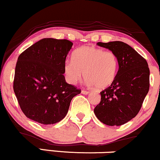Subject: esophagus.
<instances>
[{
    "mask_svg": "<svg viewBox=\"0 0 160 160\" xmlns=\"http://www.w3.org/2000/svg\"><path fill=\"white\" fill-rule=\"evenodd\" d=\"M89 92V91H87V90H82V91H81V93H82V94H84V95L88 94Z\"/></svg>",
    "mask_w": 160,
    "mask_h": 160,
    "instance_id": "esophagus-1",
    "label": "esophagus"
}]
</instances>
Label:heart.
<instances>
[{
	"mask_svg": "<svg viewBox=\"0 0 160 160\" xmlns=\"http://www.w3.org/2000/svg\"><path fill=\"white\" fill-rule=\"evenodd\" d=\"M118 60L112 51L93 46H83L76 49L72 60L64 64V74L66 81L74 85L83 77L89 86L105 89L113 83L116 77Z\"/></svg>",
	"mask_w": 160,
	"mask_h": 160,
	"instance_id": "b5f03b06",
	"label": "heart"
}]
</instances>
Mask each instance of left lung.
Here are the masks:
<instances>
[{
	"label": "left lung",
	"instance_id": "obj_1",
	"mask_svg": "<svg viewBox=\"0 0 160 160\" xmlns=\"http://www.w3.org/2000/svg\"><path fill=\"white\" fill-rule=\"evenodd\" d=\"M116 54L118 71L114 82L100 92L94 113L101 122L120 126L138 114L150 88V69L145 58L123 42H98Z\"/></svg>",
	"mask_w": 160,
	"mask_h": 160
}]
</instances>
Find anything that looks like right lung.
Returning <instances> with one entry per match:
<instances>
[{"instance_id":"right-lung-1","label":"right lung","mask_w":160,"mask_h":160,"mask_svg":"<svg viewBox=\"0 0 160 160\" xmlns=\"http://www.w3.org/2000/svg\"><path fill=\"white\" fill-rule=\"evenodd\" d=\"M73 43L42 38L20 54L13 90L21 110L31 120L53 124L66 116L72 99L81 90L68 84L64 64Z\"/></svg>"}]
</instances>
